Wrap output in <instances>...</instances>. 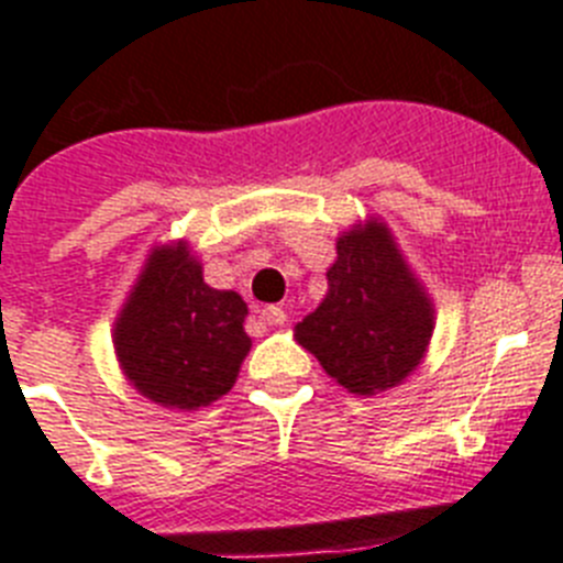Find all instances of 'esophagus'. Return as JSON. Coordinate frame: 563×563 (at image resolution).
Masks as SVG:
<instances>
[{"label": "esophagus", "mask_w": 563, "mask_h": 563, "mask_svg": "<svg viewBox=\"0 0 563 563\" xmlns=\"http://www.w3.org/2000/svg\"><path fill=\"white\" fill-rule=\"evenodd\" d=\"M262 319L271 324V328H282V324L287 322V313H285V308H276V305H271V308L262 310Z\"/></svg>", "instance_id": "34e87169"}]
</instances>
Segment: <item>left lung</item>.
<instances>
[{
    "label": "left lung",
    "mask_w": 563,
    "mask_h": 563,
    "mask_svg": "<svg viewBox=\"0 0 563 563\" xmlns=\"http://www.w3.org/2000/svg\"><path fill=\"white\" fill-rule=\"evenodd\" d=\"M431 331V299L408 271L391 230L371 218L336 241L328 292L296 324V339L342 388L374 397L420 365Z\"/></svg>",
    "instance_id": "8db88e82"
}]
</instances>
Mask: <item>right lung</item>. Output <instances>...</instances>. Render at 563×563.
Segmentation results:
<instances>
[{
	"instance_id": "1",
	"label": "right lung",
	"mask_w": 563,
	"mask_h": 563,
	"mask_svg": "<svg viewBox=\"0 0 563 563\" xmlns=\"http://www.w3.org/2000/svg\"><path fill=\"white\" fill-rule=\"evenodd\" d=\"M244 319V299L209 287L184 241L155 247L114 322L120 368L157 406L198 411L235 385Z\"/></svg>"
}]
</instances>
